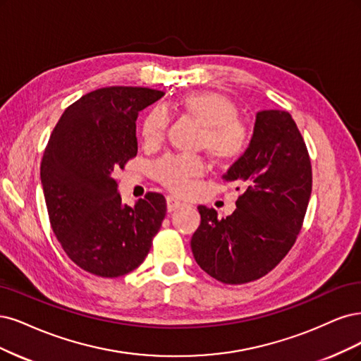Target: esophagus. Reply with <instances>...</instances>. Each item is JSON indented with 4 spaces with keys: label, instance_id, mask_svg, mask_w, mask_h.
Returning <instances> with one entry per match:
<instances>
[{
    "label": "esophagus",
    "instance_id": "esophagus-1",
    "mask_svg": "<svg viewBox=\"0 0 361 361\" xmlns=\"http://www.w3.org/2000/svg\"><path fill=\"white\" fill-rule=\"evenodd\" d=\"M166 205H168V212L171 213V212L178 210V208L184 207L185 204L181 202V201H178V200H176V197H173V196H168V197H166Z\"/></svg>",
    "mask_w": 361,
    "mask_h": 361
}]
</instances>
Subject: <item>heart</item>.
I'll return each instance as SVG.
<instances>
[{
    "mask_svg": "<svg viewBox=\"0 0 361 361\" xmlns=\"http://www.w3.org/2000/svg\"><path fill=\"white\" fill-rule=\"evenodd\" d=\"M176 106L202 126L200 147L219 165L238 161L249 147V130L238 120V108L228 96L216 91H197L177 100ZM168 115L161 108L147 112L141 124V137L145 147H157L164 141ZM154 177L172 193L184 195L196 178L202 177L205 164L201 157L166 156L157 161Z\"/></svg>",
    "mask_w": 361,
    "mask_h": 361,
    "instance_id": "heart-1",
    "label": "heart"
}]
</instances>
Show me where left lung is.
Instances as JSON below:
<instances>
[{"instance_id":"obj_1","label":"left lung","mask_w":361,"mask_h":361,"mask_svg":"<svg viewBox=\"0 0 361 361\" xmlns=\"http://www.w3.org/2000/svg\"><path fill=\"white\" fill-rule=\"evenodd\" d=\"M237 184L235 212L217 219L197 207L201 225L190 246L201 269L240 285L265 276L294 246L312 192V166L303 136L286 111H261L244 156L222 177Z\"/></svg>"}]
</instances>
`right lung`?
I'll list each match as a JSON object with an SVG mask.
<instances>
[{
    "label": "right lung",
    "instance_id": "1",
    "mask_svg": "<svg viewBox=\"0 0 361 361\" xmlns=\"http://www.w3.org/2000/svg\"><path fill=\"white\" fill-rule=\"evenodd\" d=\"M164 94L142 87L91 91L64 111L46 145L40 180L52 231L91 274L112 279L137 269L164 222V195L149 192L129 207L112 178L137 153L139 111Z\"/></svg>",
    "mask_w": 361,
    "mask_h": 361
}]
</instances>
